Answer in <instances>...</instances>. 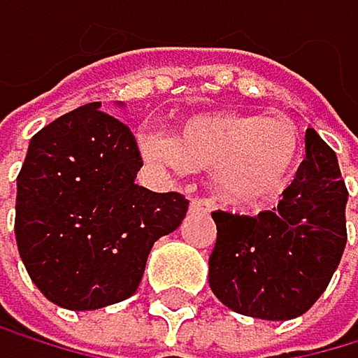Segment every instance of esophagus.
Segmentation results:
<instances>
[{
	"label": "esophagus",
	"mask_w": 358,
	"mask_h": 358,
	"mask_svg": "<svg viewBox=\"0 0 358 358\" xmlns=\"http://www.w3.org/2000/svg\"><path fill=\"white\" fill-rule=\"evenodd\" d=\"M190 210L192 213H210L213 210V203L208 199H192L190 201Z\"/></svg>",
	"instance_id": "1"
}]
</instances>
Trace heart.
I'll return each mask as SVG.
<instances>
[{
    "label": "heart",
    "mask_w": 358,
    "mask_h": 358,
    "mask_svg": "<svg viewBox=\"0 0 358 358\" xmlns=\"http://www.w3.org/2000/svg\"><path fill=\"white\" fill-rule=\"evenodd\" d=\"M138 150L157 168L210 170L217 197L235 208H255L280 197L301 152L298 127L287 118L206 112L183 118L175 136L141 132Z\"/></svg>",
    "instance_id": "1"
}]
</instances>
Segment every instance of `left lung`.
Wrapping results in <instances>:
<instances>
[{
    "label": "left lung",
    "mask_w": 358,
    "mask_h": 358,
    "mask_svg": "<svg viewBox=\"0 0 358 358\" xmlns=\"http://www.w3.org/2000/svg\"><path fill=\"white\" fill-rule=\"evenodd\" d=\"M307 159L278 208L257 217L213 213L217 242L208 282L220 303L242 316L289 320L325 292L343 255L348 188L334 150L314 129Z\"/></svg>",
    "instance_id": "8db88e82"
}]
</instances>
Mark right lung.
Wrapping results in <instances>:
<instances>
[{
    "label": "right lung",
    "instance_id": "1",
    "mask_svg": "<svg viewBox=\"0 0 358 358\" xmlns=\"http://www.w3.org/2000/svg\"><path fill=\"white\" fill-rule=\"evenodd\" d=\"M141 166L129 127L101 103L31 138L17 175L15 240L33 285L57 307L89 312L129 298L155 242L186 217L179 192L134 183Z\"/></svg>",
    "mask_w": 358,
    "mask_h": 358
}]
</instances>
